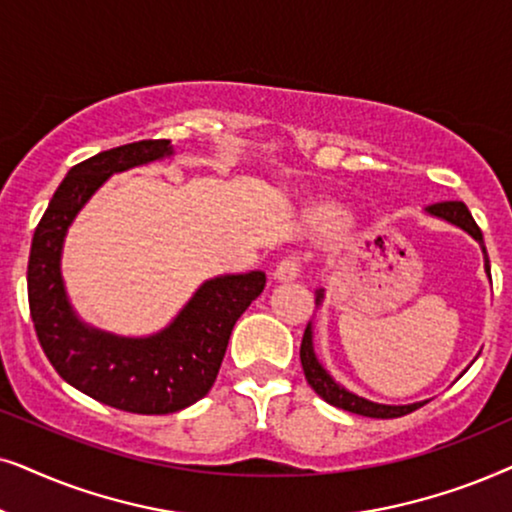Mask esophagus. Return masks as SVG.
<instances>
[{
  "label": "esophagus",
  "instance_id": "obj_1",
  "mask_svg": "<svg viewBox=\"0 0 512 512\" xmlns=\"http://www.w3.org/2000/svg\"><path fill=\"white\" fill-rule=\"evenodd\" d=\"M299 269H302V264H299V257L288 255L276 264L274 278H276V281H283V283L285 281H295V278L299 276Z\"/></svg>",
  "mask_w": 512,
  "mask_h": 512
}]
</instances>
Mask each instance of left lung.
Masks as SVG:
<instances>
[{
  "instance_id": "8db88e82",
  "label": "left lung",
  "mask_w": 512,
  "mask_h": 512,
  "mask_svg": "<svg viewBox=\"0 0 512 512\" xmlns=\"http://www.w3.org/2000/svg\"><path fill=\"white\" fill-rule=\"evenodd\" d=\"M428 213L456 224V227L468 231V234L480 243L482 252H485V271H487V276L492 278V271H489L487 248H485V241H482V231L478 224H475L473 215H470V210L466 208V203L463 201L433 203V206H428ZM320 299H323V290H318L316 304H320ZM299 358H302V370H304L306 381H309V386L320 395V398L325 400V403L335 405V407H339V410L360 414V417H372V419H395V417H405V414L419 410V407L426 403L424 400V403H414V405H379V403H372V400L360 398V395H356V393L346 391V388L342 384H337V381L327 374L325 367L318 363L316 353H313L311 323L306 325V330H304L302 346H299Z\"/></svg>"
}]
</instances>
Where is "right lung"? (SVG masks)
Returning <instances> with one entry per match:
<instances>
[{
    "mask_svg": "<svg viewBox=\"0 0 512 512\" xmlns=\"http://www.w3.org/2000/svg\"><path fill=\"white\" fill-rule=\"evenodd\" d=\"M170 154V140H140L70 168L34 229L27 262L30 316L49 363L77 391L133 414H170L201 400L215 384L236 320L267 283L264 271L210 278L152 337H117L77 318L60 276L67 227L109 175Z\"/></svg>",
    "mask_w": 512,
    "mask_h": 512,
    "instance_id": "add662e5",
    "label": "right lung"
}]
</instances>
